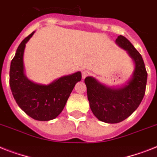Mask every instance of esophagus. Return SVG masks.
<instances>
[{
  "label": "esophagus",
  "instance_id": "1",
  "mask_svg": "<svg viewBox=\"0 0 157 157\" xmlns=\"http://www.w3.org/2000/svg\"><path fill=\"white\" fill-rule=\"evenodd\" d=\"M89 75H90V73H89L88 71H82V79H84Z\"/></svg>",
  "mask_w": 157,
  "mask_h": 157
}]
</instances>
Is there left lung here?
<instances>
[{"label": "left lung", "instance_id": "obj_1", "mask_svg": "<svg viewBox=\"0 0 157 157\" xmlns=\"http://www.w3.org/2000/svg\"><path fill=\"white\" fill-rule=\"evenodd\" d=\"M116 43L126 50L135 63L134 71L127 83L111 87L90 76L84 80L93 114L107 124H117L129 117L140 104L147 84V74L140 54L122 35L118 36Z\"/></svg>", "mask_w": 157, "mask_h": 157}]
</instances>
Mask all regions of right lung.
Masks as SVG:
<instances>
[{"mask_svg": "<svg viewBox=\"0 0 157 157\" xmlns=\"http://www.w3.org/2000/svg\"><path fill=\"white\" fill-rule=\"evenodd\" d=\"M35 31L23 40L10 65V85L14 99L21 109L39 121L54 120L63 111L71 91L82 78L80 71L57 78L47 85L33 82L25 74V45Z\"/></svg>", "mask_w": 157, "mask_h": 157, "instance_id": "add662e5", "label": "right lung"}]
</instances>
